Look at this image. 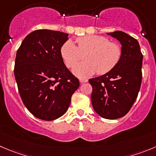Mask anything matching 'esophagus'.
Listing matches in <instances>:
<instances>
[{
  "label": "esophagus",
  "instance_id": "esophagus-1",
  "mask_svg": "<svg viewBox=\"0 0 156 156\" xmlns=\"http://www.w3.org/2000/svg\"><path fill=\"white\" fill-rule=\"evenodd\" d=\"M79 81L81 84H83V83H85L87 81V79H85V78H80Z\"/></svg>",
  "mask_w": 156,
  "mask_h": 156
}]
</instances>
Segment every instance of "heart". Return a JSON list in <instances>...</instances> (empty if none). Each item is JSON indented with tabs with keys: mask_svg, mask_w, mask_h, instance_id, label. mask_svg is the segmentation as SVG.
I'll use <instances>...</instances> for the list:
<instances>
[{
	"mask_svg": "<svg viewBox=\"0 0 156 156\" xmlns=\"http://www.w3.org/2000/svg\"><path fill=\"white\" fill-rule=\"evenodd\" d=\"M78 46L67 40L61 47V55L68 67L73 66L84 53L86 61L74 66L72 72L79 78L94 75L98 72L103 75L110 72L119 62L122 50L117 43L110 42L107 37L96 35L76 39Z\"/></svg>",
	"mask_w": 156,
	"mask_h": 156,
	"instance_id": "b5f03b06",
	"label": "heart"
}]
</instances>
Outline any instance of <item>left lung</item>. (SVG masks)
I'll use <instances>...</instances> for the list:
<instances>
[{"mask_svg": "<svg viewBox=\"0 0 156 156\" xmlns=\"http://www.w3.org/2000/svg\"><path fill=\"white\" fill-rule=\"evenodd\" d=\"M121 44L119 62L107 73L89 79L94 110L105 119L123 117L136 100L142 83L143 54L138 41L122 31L108 33Z\"/></svg>", "mask_w": 156, "mask_h": 156, "instance_id": "obj_1", "label": "left lung"}]
</instances>
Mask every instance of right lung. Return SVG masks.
<instances>
[{
    "label": "right lung",
    "instance_id": "1",
    "mask_svg": "<svg viewBox=\"0 0 156 156\" xmlns=\"http://www.w3.org/2000/svg\"><path fill=\"white\" fill-rule=\"evenodd\" d=\"M68 36L59 31L35 30L26 36L16 52L14 76L20 95L29 111L41 120L62 116L79 87L60 52Z\"/></svg>",
    "mask_w": 156,
    "mask_h": 156
}]
</instances>
